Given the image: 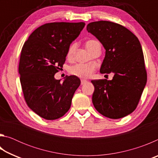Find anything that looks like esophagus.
Returning a JSON list of instances; mask_svg holds the SVG:
<instances>
[{"label": "esophagus", "mask_w": 158, "mask_h": 158, "mask_svg": "<svg viewBox=\"0 0 158 158\" xmlns=\"http://www.w3.org/2000/svg\"><path fill=\"white\" fill-rule=\"evenodd\" d=\"M86 83H87L86 80H85V79H81V85H84V84H86Z\"/></svg>", "instance_id": "obj_1"}]
</instances>
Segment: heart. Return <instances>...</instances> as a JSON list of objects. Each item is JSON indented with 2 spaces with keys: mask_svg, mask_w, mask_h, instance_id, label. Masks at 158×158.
I'll return each instance as SVG.
<instances>
[{
  "mask_svg": "<svg viewBox=\"0 0 158 158\" xmlns=\"http://www.w3.org/2000/svg\"><path fill=\"white\" fill-rule=\"evenodd\" d=\"M98 43L97 41L95 40H89L85 43V46H86L87 49H89L90 53L94 49L95 44ZM75 44H72L70 47H69L68 53H67V57L68 58H72L73 56L74 52L75 51ZM95 65L93 64H83V63H77L71 66L69 69V73L74 76L78 77L79 78L82 79H86L89 78L93 72L95 70Z\"/></svg>",
  "mask_w": 158,
  "mask_h": 158,
  "instance_id": "obj_1",
  "label": "heart"
}]
</instances>
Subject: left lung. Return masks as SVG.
Segmentation results:
<instances>
[{"label": "left lung", "instance_id": "obj_1", "mask_svg": "<svg viewBox=\"0 0 158 158\" xmlns=\"http://www.w3.org/2000/svg\"><path fill=\"white\" fill-rule=\"evenodd\" d=\"M86 29L106 50L100 73L114 74L112 80H92L93 105L109 118L126 116L137 108L147 81L140 42L127 28L111 21H94Z\"/></svg>", "mask_w": 158, "mask_h": 158}]
</instances>
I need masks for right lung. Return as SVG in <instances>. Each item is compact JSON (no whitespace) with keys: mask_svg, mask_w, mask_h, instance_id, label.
<instances>
[{"mask_svg":"<svg viewBox=\"0 0 158 158\" xmlns=\"http://www.w3.org/2000/svg\"><path fill=\"white\" fill-rule=\"evenodd\" d=\"M84 22L48 23L36 28L22 47L19 73L23 97L31 110L46 120L62 117L70 108L81 81L67 76L63 83L54 74L63 68L69 45Z\"/></svg>","mask_w":158,"mask_h":158,"instance_id":"1","label":"right lung"}]
</instances>
